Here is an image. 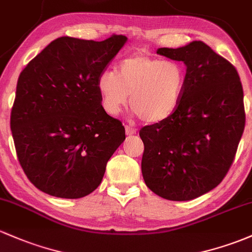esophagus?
I'll return each mask as SVG.
<instances>
[{"label":"esophagus","instance_id":"1","mask_svg":"<svg viewBox=\"0 0 252 252\" xmlns=\"http://www.w3.org/2000/svg\"><path fill=\"white\" fill-rule=\"evenodd\" d=\"M125 131H126L127 136H132V134L136 133L137 129L134 128V127H132V126H129V125H126L125 126Z\"/></svg>","mask_w":252,"mask_h":252}]
</instances>
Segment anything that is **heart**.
I'll return each instance as SVG.
<instances>
[{"label": "heart", "instance_id": "heart-1", "mask_svg": "<svg viewBox=\"0 0 252 252\" xmlns=\"http://www.w3.org/2000/svg\"><path fill=\"white\" fill-rule=\"evenodd\" d=\"M185 84L186 72L179 61L143 54L124 59L118 73L105 69L97 78L102 103L109 114H118L131 94V109L148 124L162 123L173 115Z\"/></svg>", "mask_w": 252, "mask_h": 252}]
</instances>
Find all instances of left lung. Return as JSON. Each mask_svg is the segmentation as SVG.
Masks as SVG:
<instances>
[{"instance_id": "8db88e82", "label": "left lung", "mask_w": 252, "mask_h": 252, "mask_svg": "<svg viewBox=\"0 0 252 252\" xmlns=\"http://www.w3.org/2000/svg\"><path fill=\"white\" fill-rule=\"evenodd\" d=\"M158 54L186 64V84L173 115L139 131L143 178L162 198L190 201L216 188L233 163L245 127L243 86L233 64L201 40Z\"/></svg>"}]
</instances>
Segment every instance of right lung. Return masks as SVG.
I'll use <instances>...</instances> for the list:
<instances>
[{"instance_id": "add662e5", "label": "right lung", "mask_w": 252, "mask_h": 252, "mask_svg": "<svg viewBox=\"0 0 252 252\" xmlns=\"http://www.w3.org/2000/svg\"><path fill=\"white\" fill-rule=\"evenodd\" d=\"M127 38L60 37L20 73L10 129L21 168L40 191L82 198L101 184L125 127L102 107L97 78Z\"/></svg>"}]
</instances>
